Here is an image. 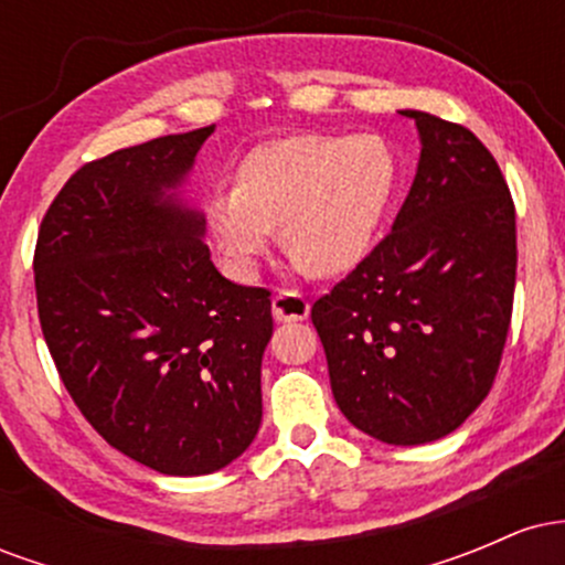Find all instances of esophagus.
Here are the masks:
<instances>
[{
  "label": "esophagus",
  "mask_w": 565,
  "mask_h": 565,
  "mask_svg": "<svg viewBox=\"0 0 565 565\" xmlns=\"http://www.w3.org/2000/svg\"><path fill=\"white\" fill-rule=\"evenodd\" d=\"M310 313V305L300 291H291V289H281L274 297V319L276 321H302L308 319Z\"/></svg>",
  "instance_id": "1"
}]
</instances>
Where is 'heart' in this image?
Masks as SVG:
<instances>
[{"mask_svg":"<svg viewBox=\"0 0 565 565\" xmlns=\"http://www.w3.org/2000/svg\"><path fill=\"white\" fill-rule=\"evenodd\" d=\"M393 188L395 159L377 135H295L252 148L204 215L233 274L257 268L278 223L300 268L342 274L364 257Z\"/></svg>","mask_w":565,"mask_h":565,"instance_id":"obj_1","label":"heart"}]
</instances>
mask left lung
<instances>
[{"label":"left lung","mask_w":565,"mask_h":565,"mask_svg":"<svg viewBox=\"0 0 565 565\" xmlns=\"http://www.w3.org/2000/svg\"><path fill=\"white\" fill-rule=\"evenodd\" d=\"M417 121L423 153L393 231L310 308L337 406L366 436H449L494 385L515 295V204L468 127Z\"/></svg>","instance_id":"8db88e82"}]
</instances>
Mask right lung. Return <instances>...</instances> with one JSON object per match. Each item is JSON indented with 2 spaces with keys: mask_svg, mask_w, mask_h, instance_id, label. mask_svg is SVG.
Instances as JSON below:
<instances>
[{
  "mask_svg": "<svg viewBox=\"0 0 565 565\" xmlns=\"http://www.w3.org/2000/svg\"><path fill=\"white\" fill-rule=\"evenodd\" d=\"M212 132L82 164L34 249L39 323L68 395L97 436L164 476L225 468L263 419L270 291L220 276L204 220L167 196Z\"/></svg>",
  "mask_w": 565,
  "mask_h": 565,
  "instance_id": "add662e5",
  "label": "right lung"
}]
</instances>
